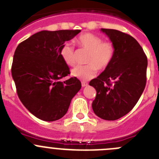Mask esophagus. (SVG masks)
Returning a JSON list of instances; mask_svg holds the SVG:
<instances>
[{"instance_id": "1", "label": "esophagus", "mask_w": 159, "mask_h": 159, "mask_svg": "<svg viewBox=\"0 0 159 159\" xmlns=\"http://www.w3.org/2000/svg\"><path fill=\"white\" fill-rule=\"evenodd\" d=\"M81 85H82V87H85L88 85V83L85 82V81H81Z\"/></svg>"}]
</instances>
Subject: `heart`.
<instances>
[{
  "mask_svg": "<svg viewBox=\"0 0 159 159\" xmlns=\"http://www.w3.org/2000/svg\"><path fill=\"white\" fill-rule=\"evenodd\" d=\"M80 48L89 51L87 65H79L71 71V75L81 80H89L96 75L97 70H104L113 61L115 47L111 41H103L102 38L92 33H85L76 39ZM59 55L67 66L75 63V47L66 42L60 47Z\"/></svg>",
  "mask_w": 159,
  "mask_h": 159,
  "instance_id": "heart-1",
  "label": "heart"
}]
</instances>
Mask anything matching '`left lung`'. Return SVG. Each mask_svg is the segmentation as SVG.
<instances>
[{
	"mask_svg": "<svg viewBox=\"0 0 159 159\" xmlns=\"http://www.w3.org/2000/svg\"><path fill=\"white\" fill-rule=\"evenodd\" d=\"M101 30L115 47L113 61L89 84L96 90L93 110L100 118L114 121L134 107L147 81L148 58L140 44L131 35L117 30Z\"/></svg>",
	"mask_w": 159,
	"mask_h": 159,
	"instance_id": "1",
	"label": "left lung"
}]
</instances>
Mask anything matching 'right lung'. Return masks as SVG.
I'll use <instances>...</instances> for the list:
<instances>
[{
  "label": "right lung",
  "mask_w": 159,
  "mask_h": 159,
  "mask_svg": "<svg viewBox=\"0 0 159 159\" xmlns=\"http://www.w3.org/2000/svg\"><path fill=\"white\" fill-rule=\"evenodd\" d=\"M80 31H40L22 41L15 51L11 75L18 96L39 119L53 121L63 118L81 89V81L75 77L59 81L70 74L59 55L60 47Z\"/></svg>",
  "instance_id": "add662e5"
}]
</instances>
